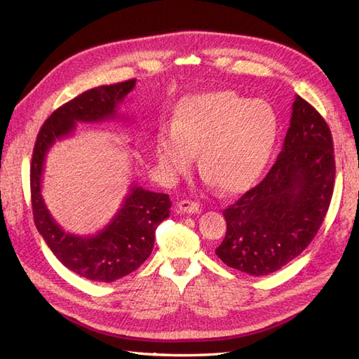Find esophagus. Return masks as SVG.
<instances>
[{
    "label": "esophagus",
    "mask_w": 359,
    "mask_h": 359,
    "mask_svg": "<svg viewBox=\"0 0 359 359\" xmlns=\"http://www.w3.org/2000/svg\"><path fill=\"white\" fill-rule=\"evenodd\" d=\"M177 210L181 214H198V212H201V206L198 202L184 199L177 203Z\"/></svg>",
    "instance_id": "1"
}]
</instances>
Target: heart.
I'll return each mask as SVG.
<instances>
[{
    "label": "heart",
    "instance_id": "1",
    "mask_svg": "<svg viewBox=\"0 0 359 359\" xmlns=\"http://www.w3.org/2000/svg\"><path fill=\"white\" fill-rule=\"evenodd\" d=\"M277 136L278 119L266 102L219 91L184 99L170 128L157 132L154 149L169 182L189 173L199 154L206 181L226 193H240L262 175Z\"/></svg>",
    "mask_w": 359,
    "mask_h": 359
}]
</instances>
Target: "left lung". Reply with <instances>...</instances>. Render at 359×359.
Here are the masks:
<instances>
[{
	"mask_svg": "<svg viewBox=\"0 0 359 359\" xmlns=\"http://www.w3.org/2000/svg\"><path fill=\"white\" fill-rule=\"evenodd\" d=\"M332 136L322 115L297 95L283 148L256 187L223 211L227 231L215 255L248 276H268L299 256L330 208Z\"/></svg>",
	"mask_w": 359,
	"mask_h": 359,
	"instance_id": "1",
	"label": "left lung"
}]
</instances>
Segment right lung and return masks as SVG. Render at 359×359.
Wrapping results in <instances>:
<instances>
[{
	"label": "right lung",
	"mask_w": 359,
	"mask_h": 359,
	"mask_svg": "<svg viewBox=\"0 0 359 359\" xmlns=\"http://www.w3.org/2000/svg\"><path fill=\"white\" fill-rule=\"evenodd\" d=\"M136 79L88 90L62 104L41 126L31 158L29 186L37 231L52 253L73 273L93 281L111 283L133 273L153 252L157 226L166 220L169 194L132 184L123 206L103 231L93 236L69 233L53 220L41 196L45 158L58 139L70 136L76 123H99L118 116V104L135 88Z\"/></svg>",
	"instance_id": "1"
}]
</instances>
